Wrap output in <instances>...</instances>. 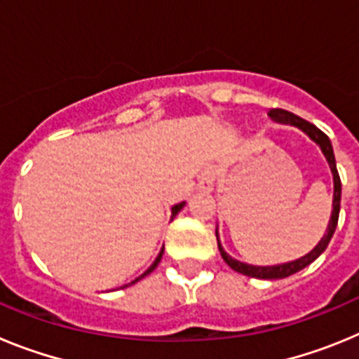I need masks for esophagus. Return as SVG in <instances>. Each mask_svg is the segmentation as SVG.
I'll return each instance as SVG.
<instances>
[{"mask_svg":"<svg viewBox=\"0 0 359 359\" xmlns=\"http://www.w3.org/2000/svg\"><path fill=\"white\" fill-rule=\"evenodd\" d=\"M215 177H217V172H215L214 167L210 169H205L198 177V190L199 192H212L215 187Z\"/></svg>","mask_w":359,"mask_h":359,"instance_id":"1","label":"esophagus"}]
</instances>
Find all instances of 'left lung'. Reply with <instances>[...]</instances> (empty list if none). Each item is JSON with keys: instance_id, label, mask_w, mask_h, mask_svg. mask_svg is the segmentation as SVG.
<instances>
[{"instance_id": "left-lung-1", "label": "left lung", "mask_w": 359, "mask_h": 359, "mask_svg": "<svg viewBox=\"0 0 359 359\" xmlns=\"http://www.w3.org/2000/svg\"><path fill=\"white\" fill-rule=\"evenodd\" d=\"M268 116L277 123H287V126L298 128L302 133H306V135L309 136L311 140L315 142L316 145H318L320 151H322L323 156H325V160H327L329 169H331L332 172V189H334L332 190V212H331V219H329L327 230H325V233H323V237L320 239V243L316 244L315 248L311 250L309 253H306L304 257H300V259H294V261L282 262V264H275V266H253V264H246V262L237 261V259H233V257H230L226 252H224V248L221 246V241H219V231L217 228H215V237H217L219 252H221L223 261L226 262L233 271L246 275V277L264 278V280H277V278H286L290 277V275L297 273V271L304 269L306 266H309L313 261H316V259L325 252L329 241H331L332 233H334L336 230V224H338V215H340L341 182H340V176H338V170H336L334 152H332V145H331V140L327 138V135H323L316 126L306 122L304 118L293 115V113H290V111L286 109H269Z\"/></svg>"}]
</instances>
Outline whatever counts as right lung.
<instances>
[{
  "instance_id": "right-lung-1",
  "label": "right lung",
  "mask_w": 359,
  "mask_h": 359,
  "mask_svg": "<svg viewBox=\"0 0 359 359\" xmlns=\"http://www.w3.org/2000/svg\"><path fill=\"white\" fill-rule=\"evenodd\" d=\"M183 207H185V201H182V203H177V205H174V207H172V208H170V221H172V219H174V217H176V215H177V212L182 210V208H183ZM163 250H165V248H161V250H160V253H158V257H156V259H154V262H152V264H151V266H149V269H147V271H144V273H142V275H140V277H138V278H135V280H133V282H131V284H135V282H138V280H140V278L147 277V275H149V273H151V271H154V269H156V266H158V264H160V261H161V255H163ZM131 284H126V286H123V287H128V286H131Z\"/></svg>"
}]
</instances>
